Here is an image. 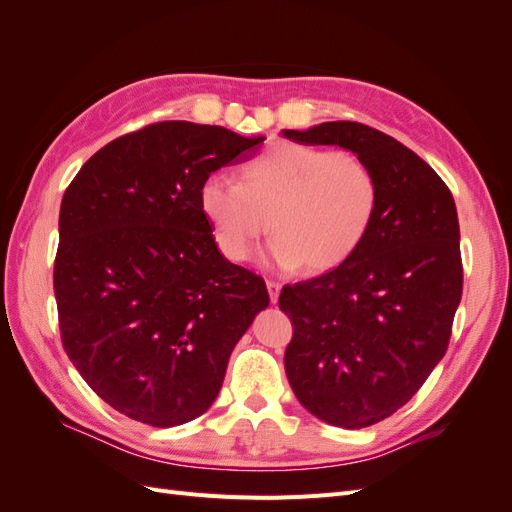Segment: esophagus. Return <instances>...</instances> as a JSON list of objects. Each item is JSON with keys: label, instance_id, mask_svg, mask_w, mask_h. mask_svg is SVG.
Here are the masks:
<instances>
[{"label": "esophagus", "instance_id": "34e87169", "mask_svg": "<svg viewBox=\"0 0 512 512\" xmlns=\"http://www.w3.org/2000/svg\"><path fill=\"white\" fill-rule=\"evenodd\" d=\"M267 290H269V299L271 303H277V297H280V290H282V284L280 282H267Z\"/></svg>", "mask_w": 512, "mask_h": 512}]
</instances>
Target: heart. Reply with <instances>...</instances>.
<instances>
[{"instance_id":"obj_1","label":"heart","mask_w":512,"mask_h":512,"mask_svg":"<svg viewBox=\"0 0 512 512\" xmlns=\"http://www.w3.org/2000/svg\"><path fill=\"white\" fill-rule=\"evenodd\" d=\"M380 185L359 156L327 147L277 143L243 168V183L211 175L200 209L230 260H247L273 228L275 265L324 273L344 265L376 220Z\"/></svg>"}]
</instances>
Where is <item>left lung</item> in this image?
Returning <instances> with one entry per match:
<instances>
[{"label":"left lung","mask_w":512,"mask_h":512,"mask_svg":"<svg viewBox=\"0 0 512 512\" xmlns=\"http://www.w3.org/2000/svg\"><path fill=\"white\" fill-rule=\"evenodd\" d=\"M282 134L344 147L378 177L376 220L356 254L280 294L294 327L286 376L301 406L335 427H369L408 404L448 348L463 288L455 200L412 149L363 123Z\"/></svg>","instance_id":"8db88e82"}]
</instances>
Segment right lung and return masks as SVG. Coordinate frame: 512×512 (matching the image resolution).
Instances as JSON below:
<instances>
[{"instance_id": "1", "label": "right lung", "mask_w": 512, "mask_h": 512, "mask_svg": "<svg viewBox=\"0 0 512 512\" xmlns=\"http://www.w3.org/2000/svg\"><path fill=\"white\" fill-rule=\"evenodd\" d=\"M262 141L151 123L94 153L61 200V342L91 389L138 423L175 427L207 412L232 348L269 305L265 280L220 254L200 209L205 179Z\"/></svg>"}]
</instances>
